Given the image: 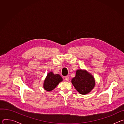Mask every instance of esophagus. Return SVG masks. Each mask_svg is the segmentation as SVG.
<instances>
[{"instance_id": "obj_1", "label": "esophagus", "mask_w": 124, "mask_h": 124, "mask_svg": "<svg viewBox=\"0 0 124 124\" xmlns=\"http://www.w3.org/2000/svg\"><path fill=\"white\" fill-rule=\"evenodd\" d=\"M64 78H65V80H66L67 81H68L69 80V78L68 76H66V77H65Z\"/></svg>"}]
</instances>
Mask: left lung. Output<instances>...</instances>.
Masks as SVG:
<instances>
[{"mask_svg": "<svg viewBox=\"0 0 124 124\" xmlns=\"http://www.w3.org/2000/svg\"><path fill=\"white\" fill-rule=\"evenodd\" d=\"M71 81L77 91L81 95L89 93L94 89L96 84L93 76L86 70L82 69L77 70L76 76Z\"/></svg>", "mask_w": 124, "mask_h": 124, "instance_id": "8db88e82", "label": "left lung"}]
</instances>
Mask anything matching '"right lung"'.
I'll return each mask as SVG.
<instances>
[{
	"instance_id": "obj_1",
	"label": "right lung",
	"mask_w": 124,
	"mask_h": 124,
	"mask_svg": "<svg viewBox=\"0 0 124 124\" xmlns=\"http://www.w3.org/2000/svg\"><path fill=\"white\" fill-rule=\"evenodd\" d=\"M63 81V78L58 74H54L52 72H49L44 80L43 88L48 92L51 91Z\"/></svg>"
}]
</instances>
